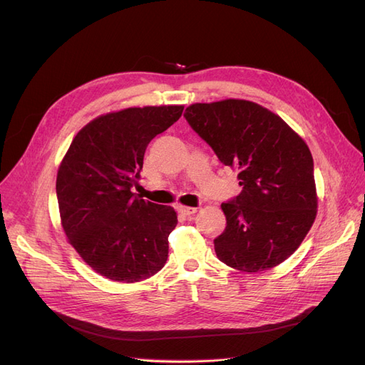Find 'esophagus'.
<instances>
[{"label": "esophagus", "instance_id": "1", "mask_svg": "<svg viewBox=\"0 0 365 365\" xmlns=\"http://www.w3.org/2000/svg\"><path fill=\"white\" fill-rule=\"evenodd\" d=\"M197 212L196 207H187V205H181L180 207V213L184 215V216H190V215H195Z\"/></svg>", "mask_w": 365, "mask_h": 365}]
</instances>
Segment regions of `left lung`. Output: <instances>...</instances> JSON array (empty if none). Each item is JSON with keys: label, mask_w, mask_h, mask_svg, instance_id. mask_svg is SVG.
I'll use <instances>...</instances> for the list:
<instances>
[{"label": "left lung", "mask_w": 365, "mask_h": 365, "mask_svg": "<svg viewBox=\"0 0 365 365\" xmlns=\"http://www.w3.org/2000/svg\"><path fill=\"white\" fill-rule=\"evenodd\" d=\"M185 120L220 163L237 170L242 192L220 205V262L242 272L277 267L300 247L317 217L314 160L304 140L269 109L242 98L185 108Z\"/></svg>", "instance_id": "left-lung-1"}]
</instances>
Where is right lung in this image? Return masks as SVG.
<instances>
[{"instance_id": "add662e5", "label": "right lung", "mask_w": 365, "mask_h": 365, "mask_svg": "<svg viewBox=\"0 0 365 365\" xmlns=\"http://www.w3.org/2000/svg\"><path fill=\"white\" fill-rule=\"evenodd\" d=\"M182 105L126 108L86 123L58 169L61 225L82 260L106 279L135 283L168 260L173 207L132 193L146 148L182 114Z\"/></svg>"}]
</instances>
